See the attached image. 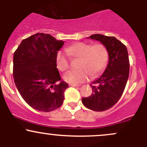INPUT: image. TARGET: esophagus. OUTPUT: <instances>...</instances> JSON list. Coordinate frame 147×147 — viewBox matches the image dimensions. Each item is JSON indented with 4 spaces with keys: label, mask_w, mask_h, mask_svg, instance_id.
Masks as SVG:
<instances>
[{
    "label": "esophagus",
    "mask_w": 147,
    "mask_h": 147,
    "mask_svg": "<svg viewBox=\"0 0 147 147\" xmlns=\"http://www.w3.org/2000/svg\"><path fill=\"white\" fill-rule=\"evenodd\" d=\"M69 85L71 86V87H80V84H69Z\"/></svg>",
    "instance_id": "esophagus-1"
}]
</instances>
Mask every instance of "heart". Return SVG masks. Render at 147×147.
Instances as JSON below:
<instances>
[{
    "label": "heart",
    "instance_id": "obj_1",
    "mask_svg": "<svg viewBox=\"0 0 147 147\" xmlns=\"http://www.w3.org/2000/svg\"><path fill=\"white\" fill-rule=\"evenodd\" d=\"M68 55L79 57L78 70H71L65 74L64 80L72 84L84 82L90 75L97 76L103 69L108 60V51L102 44L92 45L88 42H79L65 49ZM56 64L60 71L67 70L69 67V58L63 52H58L56 55Z\"/></svg>",
    "mask_w": 147,
    "mask_h": 147
}]
</instances>
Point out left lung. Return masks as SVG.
Listing matches in <instances>:
<instances>
[{"instance_id":"obj_1","label":"left lung","mask_w":147,"mask_h":147,"mask_svg":"<svg viewBox=\"0 0 147 147\" xmlns=\"http://www.w3.org/2000/svg\"><path fill=\"white\" fill-rule=\"evenodd\" d=\"M100 41L108 51L109 60L101 76L90 86L92 93L82 99L88 109L102 112L113 107L124 92L129 74V60L127 47L115 37L94 34L88 37Z\"/></svg>"}]
</instances>
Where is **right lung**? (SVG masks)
<instances>
[{
    "label": "right lung",
    "instance_id": "add662e5",
    "mask_svg": "<svg viewBox=\"0 0 147 147\" xmlns=\"http://www.w3.org/2000/svg\"><path fill=\"white\" fill-rule=\"evenodd\" d=\"M64 42L49 34L36 33L23 40L15 51V84L33 109L48 112L63 105L68 84L61 80L56 55Z\"/></svg>",
    "mask_w": 147,
    "mask_h": 147
}]
</instances>
